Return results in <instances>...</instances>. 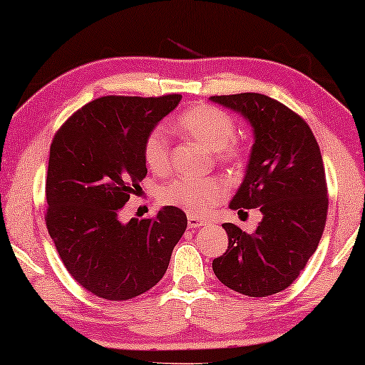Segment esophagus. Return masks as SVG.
Here are the masks:
<instances>
[{
  "label": "esophagus",
  "instance_id": "34e87169",
  "mask_svg": "<svg viewBox=\"0 0 365 365\" xmlns=\"http://www.w3.org/2000/svg\"><path fill=\"white\" fill-rule=\"evenodd\" d=\"M204 224H206V221H202V219H199V217H196V216H189V217H187V226H189V229L201 227V226H204Z\"/></svg>",
  "mask_w": 365,
  "mask_h": 365
}]
</instances>
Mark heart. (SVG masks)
<instances>
[{
    "instance_id": "b5f03b06",
    "label": "heart",
    "mask_w": 365,
    "mask_h": 365,
    "mask_svg": "<svg viewBox=\"0 0 365 365\" xmlns=\"http://www.w3.org/2000/svg\"><path fill=\"white\" fill-rule=\"evenodd\" d=\"M176 128L211 153H217L221 161H234L239 156L234 146L236 123L221 109L212 106H194L176 119ZM144 161L153 173L163 174L169 168V138L163 128L148 134L143 148ZM226 186L217 179L176 178L164 184L159 191L163 202L184 209L192 216H206L226 197Z\"/></svg>"
}]
</instances>
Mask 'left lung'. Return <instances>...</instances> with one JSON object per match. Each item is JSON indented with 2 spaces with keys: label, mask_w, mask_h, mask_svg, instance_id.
I'll use <instances>...</instances> for the list:
<instances>
[{
  "label": "left lung",
  "mask_w": 365,
  "mask_h": 365,
  "mask_svg": "<svg viewBox=\"0 0 365 365\" xmlns=\"http://www.w3.org/2000/svg\"><path fill=\"white\" fill-rule=\"evenodd\" d=\"M251 124L254 144L246 174L229 207L256 209L252 234L226 222L227 251L212 261L224 286L266 297L296 281L316 252L327 217V184L319 144L301 116L259 93L211 96Z\"/></svg>",
  "instance_id": "left-lung-1"
}]
</instances>
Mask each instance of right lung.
I'll list each match as a JSON object with an SVG mask.
<instances>
[{"instance_id": "obj_1", "label": "right lung", "mask_w": 365, "mask_h": 365, "mask_svg": "<svg viewBox=\"0 0 365 365\" xmlns=\"http://www.w3.org/2000/svg\"><path fill=\"white\" fill-rule=\"evenodd\" d=\"M181 94L94 99L59 128L49 149L46 226L68 272L94 296L126 301L161 281L187 227L179 207L124 222L148 174L144 141Z\"/></svg>"}]
</instances>
